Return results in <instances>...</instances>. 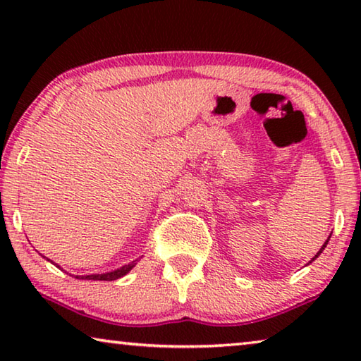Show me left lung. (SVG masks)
Here are the masks:
<instances>
[{
  "mask_svg": "<svg viewBox=\"0 0 361 361\" xmlns=\"http://www.w3.org/2000/svg\"><path fill=\"white\" fill-rule=\"evenodd\" d=\"M329 237H331V234H329ZM329 237H328V239H326V242H325V243H323V245H322V248L319 250V252H317V255L314 256V258H312V259H310L309 262H312L314 259H317V258H319V256H320V253L323 252V250H325V247H326V243H328V240H329Z\"/></svg>",
  "mask_w": 361,
  "mask_h": 361,
  "instance_id": "1",
  "label": "left lung"
}]
</instances>
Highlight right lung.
Returning <instances> with one entry per match:
<instances>
[{
	"mask_svg": "<svg viewBox=\"0 0 361 361\" xmlns=\"http://www.w3.org/2000/svg\"><path fill=\"white\" fill-rule=\"evenodd\" d=\"M42 258H46V256H42ZM47 259V258H46ZM47 261H51V259H47ZM52 262V261H51ZM137 262H138V259H135V261H132V262H129V264H126V266H122V267H119V269H116V271H111V272H103V274H90V276H75L76 279H79V280H106V282H111V280H116V279H121V277H124V276H127V274H129L133 267L137 266ZM54 266H57V267H60L59 264H56V262H52Z\"/></svg>",
	"mask_w": 361,
	"mask_h": 361,
	"instance_id": "obj_1",
	"label": "right lung"
}]
</instances>
